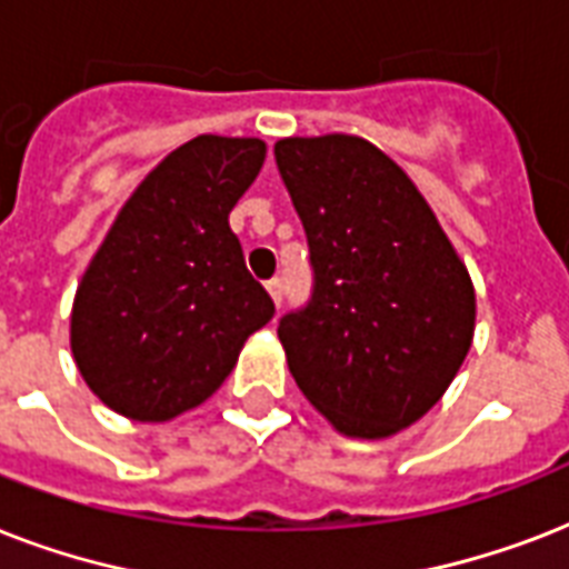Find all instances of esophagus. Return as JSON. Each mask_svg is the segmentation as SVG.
Masks as SVG:
<instances>
[{
  "instance_id": "34e87169",
  "label": "esophagus",
  "mask_w": 569,
  "mask_h": 569,
  "mask_svg": "<svg viewBox=\"0 0 569 569\" xmlns=\"http://www.w3.org/2000/svg\"><path fill=\"white\" fill-rule=\"evenodd\" d=\"M266 289H268V295H271V301H274L277 307H280V303H283V280H280V277H274V280H268Z\"/></svg>"
}]
</instances>
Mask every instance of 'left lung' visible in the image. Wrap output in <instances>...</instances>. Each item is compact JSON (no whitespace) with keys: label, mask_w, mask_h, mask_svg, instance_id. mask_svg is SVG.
Listing matches in <instances>:
<instances>
[{"label":"left lung","mask_w":569,"mask_h":569,"mask_svg":"<svg viewBox=\"0 0 569 569\" xmlns=\"http://www.w3.org/2000/svg\"><path fill=\"white\" fill-rule=\"evenodd\" d=\"M312 262V298L277 337L339 433L387 440L449 389L476 333V289L413 180L357 136L274 144Z\"/></svg>","instance_id":"1"}]
</instances>
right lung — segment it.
<instances>
[{"label": "right lung", "mask_w": 569, "mask_h": 569, "mask_svg": "<svg viewBox=\"0 0 569 569\" xmlns=\"http://www.w3.org/2000/svg\"><path fill=\"white\" fill-rule=\"evenodd\" d=\"M262 162L259 138H191L141 180L84 268L70 351L114 413L168 422L203 405L274 316L230 230Z\"/></svg>", "instance_id": "1"}]
</instances>
